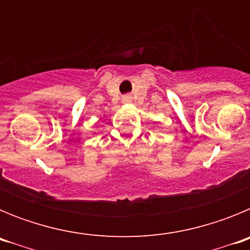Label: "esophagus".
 <instances>
[{"label": "esophagus", "mask_w": 250, "mask_h": 250, "mask_svg": "<svg viewBox=\"0 0 250 250\" xmlns=\"http://www.w3.org/2000/svg\"><path fill=\"white\" fill-rule=\"evenodd\" d=\"M123 101L124 103H131V98H130V96H124L123 98Z\"/></svg>", "instance_id": "esophagus-1"}]
</instances>
